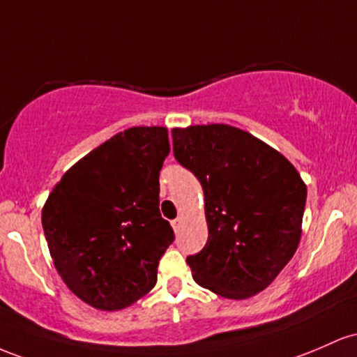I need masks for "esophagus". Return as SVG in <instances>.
Masks as SVG:
<instances>
[{"instance_id": "esophagus-1", "label": "esophagus", "mask_w": 357, "mask_h": 357, "mask_svg": "<svg viewBox=\"0 0 357 357\" xmlns=\"http://www.w3.org/2000/svg\"><path fill=\"white\" fill-rule=\"evenodd\" d=\"M180 226H182V218H177V219H174V221H172V227H174L175 232L180 231Z\"/></svg>"}]
</instances>
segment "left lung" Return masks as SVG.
Wrapping results in <instances>:
<instances>
[{
  "instance_id": "obj_1",
  "label": "left lung",
  "mask_w": 357,
  "mask_h": 357,
  "mask_svg": "<svg viewBox=\"0 0 357 357\" xmlns=\"http://www.w3.org/2000/svg\"><path fill=\"white\" fill-rule=\"evenodd\" d=\"M175 160L197 177L209 238L187 256L200 287L226 298L265 290L300 241L307 187L282 153L227 125L172 130Z\"/></svg>"
}]
</instances>
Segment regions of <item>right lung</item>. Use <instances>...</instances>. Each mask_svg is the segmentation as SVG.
<instances>
[{
  "mask_svg": "<svg viewBox=\"0 0 357 357\" xmlns=\"http://www.w3.org/2000/svg\"><path fill=\"white\" fill-rule=\"evenodd\" d=\"M167 128L113 136L63 174L42 211L54 265L89 305L119 310L148 294L175 234L160 214Z\"/></svg>",
  "mask_w": 357,
  "mask_h": 357,
  "instance_id": "obj_1",
  "label": "right lung"
}]
</instances>
